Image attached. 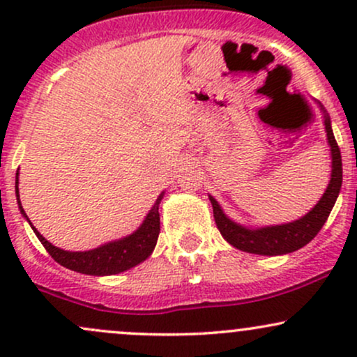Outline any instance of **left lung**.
Wrapping results in <instances>:
<instances>
[{
    "instance_id": "obj_1",
    "label": "left lung",
    "mask_w": 357,
    "mask_h": 357,
    "mask_svg": "<svg viewBox=\"0 0 357 357\" xmlns=\"http://www.w3.org/2000/svg\"><path fill=\"white\" fill-rule=\"evenodd\" d=\"M322 109V105H321ZM324 124H326L327 142L331 146V155H333V173H331V181L326 192L319 203L307 213L305 216L298 218L292 223L275 225V227L257 228L250 230L247 227L235 223L225 215L216 199L210 196L213 204V216L215 223L218 227L225 240L233 245L235 248L247 253H255V255H284V253H292L296 250L305 247L310 240L321 231V228L329 218V213L333 211V206L337 199L339 191L342 184V159L341 151H339L337 142H335L333 127H331L329 116H324Z\"/></svg>"
}]
</instances>
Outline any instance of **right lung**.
<instances>
[{
  "label": "right lung",
  "instance_id": "1",
  "mask_svg": "<svg viewBox=\"0 0 357 357\" xmlns=\"http://www.w3.org/2000/svg\"><path fill=\"white\" fill-rule=\"evenodd\" d=\"M15 190L22 215L28 220L26 213H24L22 206V202H20L18 173H16ZM162 196H165V192L159 195L154 206L147 213L144 223L132 235L117 241H110V243L102 245L99 248L89 250V252H67V250L53 247L50 241H47L40 235V231L31 225L30 220H28V223L33 228L35 235L42 241V245L50 253V257L56 264H60L61 267L70 268L73 272L85 273V275H114V273H121L136 267V265L144 261L153 253L155 243H158L159 230H161V227H159V203H161Z\"/></svg>",
  "mask_w": 357,
  "mask_h": 357
}]
</instances>
